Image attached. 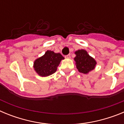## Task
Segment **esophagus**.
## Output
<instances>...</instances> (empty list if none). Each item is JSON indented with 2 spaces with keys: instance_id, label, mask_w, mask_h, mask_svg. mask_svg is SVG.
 Segmentation results:
<instances>
[{
  "instance_id": "obj_1",
  "label": "esophagus",
  "mask_w": 124,
  "mask_h": 124,
  "mask_svg": "<svg viewBox=\"0 0 124 124\" xmlns=\"http://www.w3.org/2000/svg\"><path fill=\"white\" fill-rule=\"evenodd\" d=\"M70 58H71V55H70V54H68V55H66V56H65V58H66V59H70Z\"/></svg>"
}]
</instances>
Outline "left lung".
<instances>
[{"label": "left lung", "mask_w": 124, "mask_h": 124, "mask_svg": "<svg viewBox=\"0 0 124 124\" xmlns=\"http://www.w3.org/2000/svg\"><path fill=\"white\" fill-rule=\"evenodd\" d=\"M76 57L74 58L76 68L79 73L87 74L96 67V60L91 56L85 50H79L75 51Z\"/></svg>", "instance_id": "1"}]
</instances>
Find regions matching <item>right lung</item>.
<instances>
[{"mask_svg":"<svg viewBox=\"0 0 124 124\" xmlns=\"http://www.w3.org/2000/svg\"><path fill=\"white\" fill-rule=\"evenodd\" d=\"M64 58L60 53L47 50L44 55L35 60L33 68L36 73L41 77H46L55 73L57 67Z\"/></svg>","mask_w":124,"mask_h":124,"instance_id":"right-lung-1","label":"right lung"}]
</instances>
